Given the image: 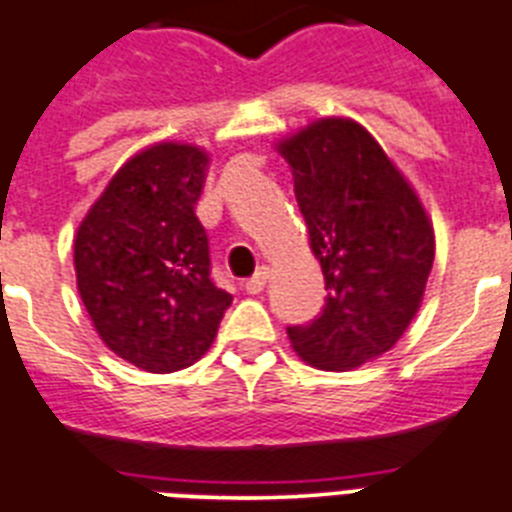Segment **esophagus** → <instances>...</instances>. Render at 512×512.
<instances>
[{
    "mask_svg": "<svg viewBox=\"0 0 512 512\" xmlns=\"http://www.w3.org/2000/svg\"><path fill=\"white\" fill-rule=\"evenodd\" d=\"M266 279H269V269H266V266H261L259 272L253 274L251 279H246V292L248 295H259V292H264V287H266Z\"/></svg>",
    "mask_w": 512,
    "mask_h": 512,
    "instance_id": "obj_1",
    "label": "esophagus"
}]
</instances>
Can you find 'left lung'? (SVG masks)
I'll return each instance as SVG.
<instances>
[{
	"instance_id": "left-lung-1",
	"label": "left lung",
	"mask_w": 512,
	"mask_h": 512,
	"mask_svg": "<svg viewBox=\"0 0 512 512\" xmlns=\"http://www.w3.org/2000/svg\"><path fill=\"white\" fill-rule=\"evenodd\" d=\"M277 152L329 290L321 313L287 336L313 368L352 370L388 352L417 316L435 230L412 183L357 121L318 119Z\"/></svg>"
}]
</instances>
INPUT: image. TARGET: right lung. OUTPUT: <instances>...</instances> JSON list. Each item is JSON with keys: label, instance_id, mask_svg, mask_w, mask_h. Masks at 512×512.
Instances as JSON below:
<instances>
[{"label": "right lung", "instance_id": "1", "mask_svg": "<svg viewBox=\"0 0 512 512\" xmlns=\"http://www.w3.org/2000/svg\"><path fill=\"white\" fill-rule=\"evenodd\" d=\"M207 170L202 147L152 144L116 170L74 235L87 316L111 352L147 373L194 365L233 303L209 277L196 217Z\"/></svg>", "mask_w": 512, "mask_h": 512}]
</instances>
